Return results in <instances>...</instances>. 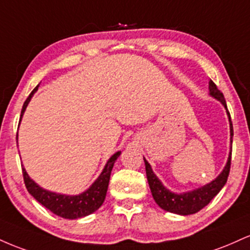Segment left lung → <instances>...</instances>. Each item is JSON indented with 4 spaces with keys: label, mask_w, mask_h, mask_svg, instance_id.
Returning a JSON list of instances; mask_svg holds the SVG:
<instances>
[{
    "label": "left lung",
    "mask_w": 250,
    "mask_h": 250,
    "mask_svg": "<svg viewBox=\"0 0 250 250\" xmlns=\"http://www.w3.org/2000/svg\"><path fill=\"white\" fill-rule=\"evenodd\" d=\"M209 91H210V95L217 99L219 101L225 105L227 109L226 100L223 94L217 89V85L211 81L209 82ZM229 115V121H230V114L228 111ZM230 135L231 139H233V125L230 122ZM233 142V141H231ZM145 165H146V174H147V180L149 183V187H150L151 194L155 202L160 206L162 209L169 211V213L179 214V215H190L195 214L197 211H200L201 209L205 208L206 206L210 202L211 200L219 194V191L223 188V186L226 185L227 180H228L229 171H230V165H231V151L229 154L228 162H227L225 169L221 173L219 176L215 179L213 182L208 183L205 187L196 189L194 191H189V193L185 194H174L171 191H169L168 189L163 187V185L160 182V180L157 179L156 175L151 170L150 165L147 162V160L145 159Z\"/></svg>",
    "instance_id": "obj_1"
}]
</instances>
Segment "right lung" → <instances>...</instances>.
I'll use <instances>...</instances> for the list:
<instances>
[{
    "instance_id": "right-lung-1",
    "label": "right lung",
    "mask_w": 250,
    "mask_h": 250,
    "mask_svg": "<svg viewBox=\"0 0 250 250\" xmlns=\"http://www.w3.org/2000/svg\"><path fill=\"white\" fill-rule=\"evenodd\" d=\"M37 88H39V85H36V88L31 91L30 95L28 96V99L25 100V102L23 103V107H22L21 111V117L23 115L25 108H27L31 96H33V94L37 90ZM20 121H21V120H20ZM120 154H121V151H117L116 154H114L113 156L109 159L108 163L105 165V167L103 169L102 174L99 176V179L93 183V186H91L87 191H84V193L80 195L67 196V195L55 194L51 193V191L44 190V189L39 187V186L28 176L25 169L22 168V174H23L25 188H27V190L33 195L34 199L39 201L42 206H44L45 208L49 209L51 213L57 215V216H61L63 219L70 220L87 216V215L94 213V211L97 210V209L102 206L103 201L105 199V194H107L111 169H113L114 163H115L117 157L120 156Z\"/></svg>"
}]
</instances>
